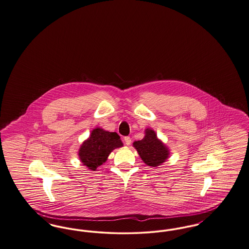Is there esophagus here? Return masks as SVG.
Wrapping results in <instances>:
<instances>
[{"label": "esophagus", "mask_w": 249, "mask_h": 249, "mask_svg": "<svg viewBox=\"0 0 249 249\" xmlns=\"http://www.w3.org/2000/svg\"><path fill=\"white\" fill-rule=\"evenodd\" d=\"M124 140V142H125V145L129 146L130 144H131V138L130 137H125Z\"/></svg>", "instance_id": "1"}]
</instances>
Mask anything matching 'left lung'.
Listing matches in <instances>:
<instances>
[{"instance_id":"obj_1","label":"left lung","mask_w":249,"mask_h":249,"mask_svg":"<svg viewBox=\"0 0 249 249\" xmlns=\"http://www.w3.org/2000/svg\"><path fill=\"white\" fill-rule=\"evenodd\" d=\"M133 147L142 161L152 167L161 165L170 155L168 147L157 138V134L152 128H146L144 138L141 141H135Z\"/></svg>"}]
</instances>
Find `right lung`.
<instances>
[{
    "mask_svg": "<svg viewBox=\"0 0 249 249\" xmlns=\"http://www.w3.org/2000/svg\"><path fill=\"white\" fill-rule=\"evenodd\" d=\"M123 146L116 132H108L97 127L91 131L89 138L82 143L78 156L83 165L89 170L96 171L98 166L107 161L110 152Z\"/></svg>",
    "mask_w": 249,
    "mask_h": 249,
    "instance_id": "right-lung-1",
    "label": "right lung"
}]
</instances>
